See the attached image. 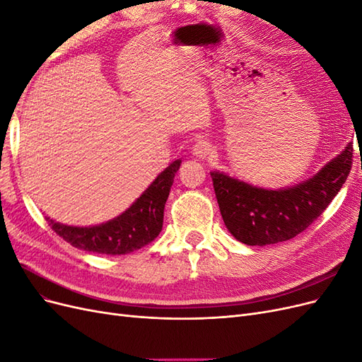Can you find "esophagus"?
I'll return each mask as SVG.
<instances>
[{
    "instance_id": "34e87169",
    "label": "esophagus",
    "mask_w": 362,
    "mask_h": 362,
    "mask_svg": "<svg viewBox=\"0 0 362 362\" xmlns=\"http://www.w3.org/2000/svg\"><path fill=\"white\" fill-rule=\"evenodd\" d=\"M192 154L198 158H206L211 154V145L205 140H198L196 144L192 146Z\"/></svg>"
}]
</instances>
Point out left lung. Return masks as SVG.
Wrapping results in <instances>:
<instances>
[{
    "mask_svg": "<svg viewBox=\"0 0 362 362\" xmlns=\"http://www.w3.org/2000/svg\"><path fill=\"white\" fill-rule=\"evenodd\" d=\"M352 141L325 166L291 187L264 189L225 172H210L228 231L247 246L286 242L305 231L343 187L352 169Z\"/></svg>",
    "mask_w": 362,
    "mask_h": 362,
    "instance_id": "8db88e82",
    "label": "left lung"
}]
</instances>
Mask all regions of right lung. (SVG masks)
I'll use <instances>...</instances> for the list:
<instances>
[{
	"mask_svg": "<svg viewBox=\"0 0 362 362\" xmlns=\"http://www.w3.org/2000/svg\"><path fill=\"white\" fill-rule=\"evenodd\" d=\"M181 160L172 161L149 187L115 218L93 226H72L45 216L48 223L64 242L86 252L104 255H125L149 245L163 228L164 204L169 198L175 173Z\"/></svg>",
	"mask_w": 362,
	"mask_h": 362,
	"instance_id": "1",
	"label": "right lung"
}]
</instances>
